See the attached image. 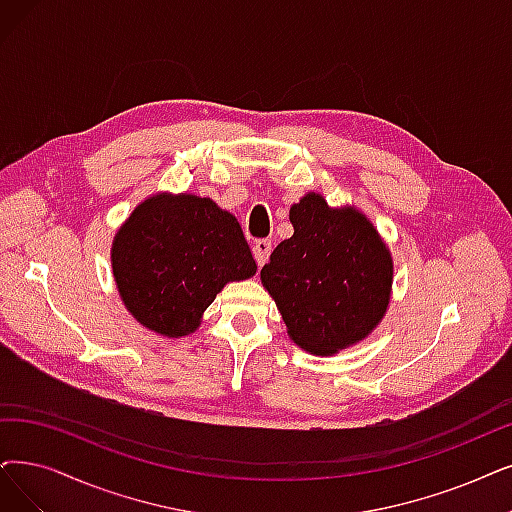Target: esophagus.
Returning <instances> with one entry per match:
<instances>
[{
    "instance_id": "esophagus-1",
    "label": "esophagus",
    "mask_w": 512,
    "mask_h": 512,
    "mask_svg": "<svg viewBox=\"0 0 512 512\" xmlns=\"http://www.w3.org/2000/svg\"><path fill=\"white\" fill-rule=\"evenodd\" d=\"M271 250H273V245H271V239H256V243H254V248H252V252H254V258H256V262L262 264L269 260V256H271Z\"/></svg>"
}]
</instances>
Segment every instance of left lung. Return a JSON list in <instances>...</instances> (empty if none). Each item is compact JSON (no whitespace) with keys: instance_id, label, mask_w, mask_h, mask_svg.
I'll return each instance as SVG.
<instances>
[{"instance_id":"obj_1","label":"left lung","mask_w":512,"mask_h":512,"mask_svg":"<svg viewBox=\"0 0 512 512\" xmlns=\"http://www.w3.org/2000/svg\"><path fill=\"white\" fill-rule=\"evenodd\" d=\"M294 235L260 271L290 338L313 355L357 344L382 321L393 258L374 224L355 208H330L309 193L290 208Z\"/></svg>"}]
</instances>
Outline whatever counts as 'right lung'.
<instances>
[{
    "instance_id": "right-lung-1",
    "label": "right lung",
    "mask_w": 512,
    "mask_h": 512,
    "mask_svg": "<svg viewBox=\"0 0 512 512\" xmlns=\"http://www.w3.org/2000/svg\"><path fill=\"white\" fill-rule=\"evenodd\" d=\"M111 264L132 317L168 338L193 334L224 285L256 273L237 218L191 193L142 201L113 239Z\"/></svg>"
}]
</instances>
